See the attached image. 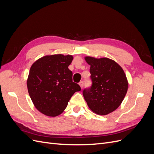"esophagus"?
Masks as SVG:
<instances>
[{
	"instance_id": "esophagus-1",
	"label": "esophagus",
	"mask_w": 154,
	"mask_h": 154,
	"mask_svg": "<svg viewBox=\"0 0 154 154\" xmlns=\"http://www.w3.org/2000/svg\"><path fill=\"white\" fill-rule=\"evenodd\" d=\"M79 85H80L81 88H83V82L81 81V82H79Z\"/></svg>"
}]
</instances>
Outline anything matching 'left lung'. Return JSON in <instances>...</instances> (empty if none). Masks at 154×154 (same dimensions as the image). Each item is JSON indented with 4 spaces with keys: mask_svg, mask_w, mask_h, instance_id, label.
<instances>
[{
    "mask_svg": "<svg viewBox=\"0 0 154 154\" xmlns=\"http://www.w3.org/2000/svg\"><path fill=\"white\" fill-rule=\"evenodd\" d=\"M90 65L92 85L83 91L88 106L98 115L104 116L117 109L124 99L128 83L119 64L108 58L85 57Z\"/></svg>",
    "mask_w": 154,
    "mask_h": 154,
    "instance_id": "1",
    "label": "left lung"
}]
</instances>
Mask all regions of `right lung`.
I'll return each instance as SVG.
<instances>
[{"label": "right lung", "instance_id": "right-lung-1", "mask_svg": "<svg viewBox=\"0 0 154 154\" xmlns=\"http://www.w3.org/2000/svg\"><path fill=\"white\" fill-rule=\"evenodd\" d=\"M73 57L47 55L32 65L27 80V90L36 109L50 117L62 114L74 92L80 91L72 82V72L68 67Z\"/></svg>", "mask_w": 154, "mask_h": 154}]
</instances>
